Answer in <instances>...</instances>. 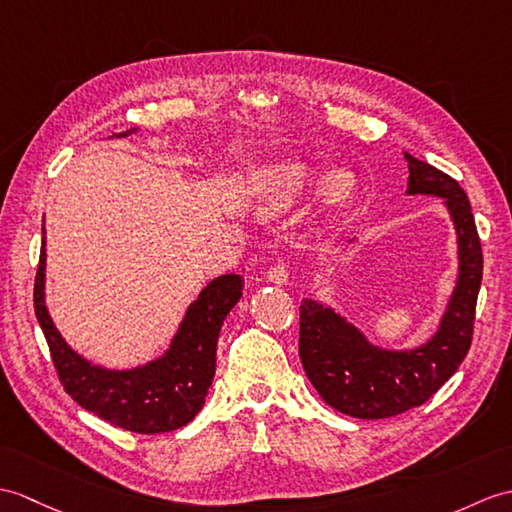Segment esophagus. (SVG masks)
I'll return each instance as SVG.
<instances>
[{
    "label": "esophagus",
    "mask_w": 512,
    "mask_h": 512,
    "mask_svg": "<svg viewBox=\"0 0 512 512\" xmlns=\"http://www.w3.org/2000/svg\"><path fill=\"white\" fill-rule=\"evenodd\" d=\"M268 281L277 283V285H283L288 283V268H285L283 264H275L268 268Z\"/></svg>",
    "instance_id": "esophagus-1"
}]
</instances>
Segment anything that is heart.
<instances>
[{"label": "heart", "instance_id": "b5f03b06", "mask_svg": "<svg viewBox=\"0 0 512 512\" xmlns=\"http://www.w3.org/2000/svg\"><path fill=\"white\" fill-rule=\"evenodd\" d=\"M314 185V170L301 161H283L266 165L257 176L259 200L268 211H283L301 200ZM351 181L347 174H334L327 181V194L340 198L349 192Z\"/></svg>", "mask_w": 512, "mask_h": 512}]
</instances>
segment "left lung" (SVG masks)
<instances>
[{
	"label": "left lung",
	"mask_w": 512,
	"mask_h": 512,
	"mask_svg": "<svg viewBox=\"0 0 512 512\" xmlns=\"http://www.w3.org/2000/svg\"><path fill=\"white\" fill-rule=\"evenodd\" d=\"M408 194L445 198L458 233L460 275L436 336L414 351L368 344L329 307L305 299L299 307V355L318 395L355 419H388L430 399L467 358L482 283V246L465 189L434 165L406 154Z\"/></svg>",
	"instance_id": "obj_1"
}]
</instances>
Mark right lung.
Wrapping results in <instances>:
<instances>
[{
	"label": "right lung",
	"mask_w": 512,
	"mask_h": 512,
	"mask_svg": "<svg viewBox=\"0 0 512 512\" xmlns=\"http://www.w3.org/2000/svg\"><path fill=\"white\" fill-rule=\"evenodd\" d=\"M128 133H122L126 137ZM45 237V224H43ZM240 275L213 279L189 305L163 358L133 371H106L82 360L58 334L43 299L45 244L34 279V312L52 353L56 375L78 406L115 427L161 434L187 425L200 412L216 375V344L224 318L240 301Z\"/></svg>",
	"instance_id": "1"
}]
</instances>
